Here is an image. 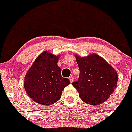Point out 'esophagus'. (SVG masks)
<instances>
[{"instance_id":"esophagus-1","label":"esophagus","mask_w":132,"mask_h":132,"mask_svg":"<svg viewBox=\"0 0 132 132\" xmlns=\"http://www.w3.org/2000/svg\"><path fill=\"white\" fill-rule=\"evenodd\" d=\"M69 81H70L71 83H72V82L73 81V77H72V76H70V77H69Z\"/></svg>"}]
</instances>
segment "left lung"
Returning <instances> with one entry per match:
<instances>
[{"label":"left lung","mask_w":132,"mask_h":132,"mask_svg":"<svg viewBox=\"0 0 132 132\" xmlns=\"http://www.w3.org/2000/svg\"><path fill=\"white\" fill-rule=\"evenodd\" d=\"M79 68L78 81L72 83L85 103L97 105L107 101L117 86V71L97 54L81 57L75 55Z\"/></svg>","instance_id":"8db88e82"}]
</instances>
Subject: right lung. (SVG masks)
I'll return each instance as SVG.
<instances>
[{"label": "right lung", "mask_w": 132, "mask_h": 132, "mask_svg": "<svg viewBox=\"0 0 132 132\" xmlns=\"http://www.w3.org/2000/svg\"><path fill=\"white\" fill-rule=\"evenodd\" d=\"M60 55L45 51L36 58L26 73L24 87L30 98L39 104L49 105L61 99L62 91L70 83L62 77L57 65Z\"/></svg>", "instance_id": "add662e5"}]
</instances>
